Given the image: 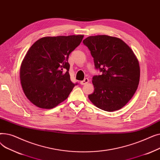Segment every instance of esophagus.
<instances>
[{"instance_id":"1","label":"esophagus","mask_w":160,"mask_h":160,"mask_svg":"<svg viewBox=\"0 0 160 160\" xmlns=\"http://www.w3.org/2000/svg\"><path fill=\"white\" fill-rule=\"evenodd\" d=\"M89 82V80L88 78H85L83 81L80 82V84L81 85H86V83H88Z\"/></svg>"}]
</instances>
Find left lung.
<instances>
[{
	"instance_id": "1",
	"label": "left lung",
	"mask_w": 160,
	"mask_h": 160,
	"mask_svg": "<svg viewBox=\"0 0 160 160\" xmlns=\"http://www.w3.org/2000/svg\"><path fill=\"white\" fill-rule=\"evenodd\" d=\"M83 43L91 51L95 68L102 72L93 77L94 92L89 95V99L102 110H120L132 98L139 85L140 67L136 56L119 38L93 36Z\"/></svg>"
}]
</instances>
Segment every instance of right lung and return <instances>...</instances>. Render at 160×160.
<instances>
[{
	"mask_svg": "<svg viewBox=\"0 0 160 160\" xmlns=\"http://www.w3.org/2000/svg\"><path fill=\"white\" fill-rule=\"evenodd\" d=\"M83 38L46 36L29 48L21 65L20 80L24 95L33 104L51 109L69 97L76 84L71 81L68 58Z\"/></svg>",
	"mask_w": 160,
	"mask_h": 160,
	"instance_id": "right-lung-1",
	"label": "right lung"
}]
</instances>
